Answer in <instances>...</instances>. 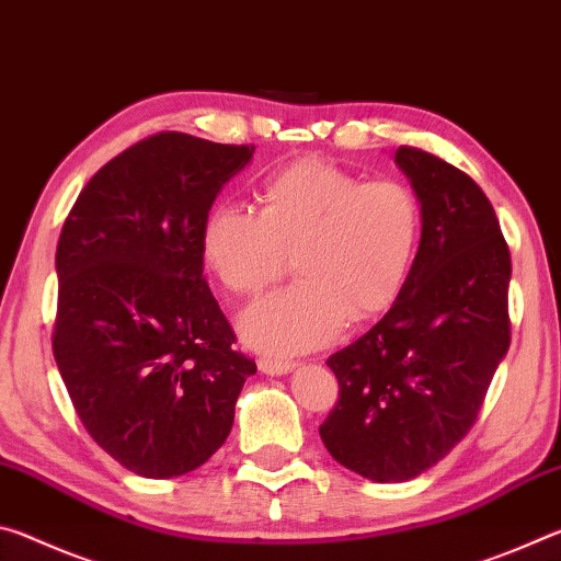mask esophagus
<instances>
[{
  "label": "esophagus",
  "mask_w": 561,
  "mask_h": 561,
  "mask_svg": "<svg viewBox=\"0 0 561 561\" xmlns=\"http://www.w3.org/2000/svg\"><path fill=\"white\" fill-rule=\"evenodd\" d=\"M257 366H260V371L267 376H284V374H289L297 364L289 358H260Z\"/></svg>",
  "instance_id": "esophagus-1"
}]
</instances>
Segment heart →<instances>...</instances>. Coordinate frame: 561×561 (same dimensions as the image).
I'll use <instances>...</instances> for the list:
<instances>
[{"instance_id":"b5f03b06","label":"heart","mask_w":561,"mask_h":561,"mask_svg":"<svg viewBox=\"0 0 561 561\" xmlns=\"http://www.w3.org/2000/svg\"><path fill=\"white\" fill-rule=\"evenodd\" d=\"M423 237L417 195L401 180L364 183L324 160H299L264 180L260 213L217 205L203 225V257L225 289L252 297L244 341L270 354L329 344L348 319H371L398 299Z\"/></svg>"}]
</instances>
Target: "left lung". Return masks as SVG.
<instances>
[{"label": "left lung", "mask_w": 561, "mask_h": 561, "mask_svg": "<svg viewBox=\"0 0 561 561\" xmlns=\"http://www.w3.org/2000/svg\"><path fill=\"white\" fill-rule=\"evenodd\" d=\"M396 163L421 201V247L386 317L329 356L339 401L319 425L331 458L374 482L411 480L468 435L512 339L510 247L488 195L421 148Z\"/></svg>", "instance_id": "obj_1"}]
</instances>
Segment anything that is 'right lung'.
Returning a JSON list of instances; mask_svg holds the SVG:
<instances>
[{"label":"right lung","mask_w":561,"mask_h":561,"mask_svg":"<svg viewBox=\"0 0 561 561\" xmlns=\"http://www.w3.org/2000/svg\"><path fill=\"white\" fill-rule=\"evenodd\" d=\"M254 146L163 130L108 160L56 244L51 348L83 428L130 472L201 468L257 364L205 282L203 225Z\"/></svg>","instance_id":"right-lung-1"}]
</instances>
